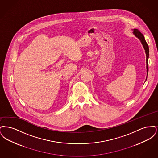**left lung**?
Masks as SVG:
<instances>
[{
	"label": "left lung",
	"instance_id": "left-lung-1",
	"mask_svg": "<svg viewBox=\"0 0 158 158\" xmlns=\"http://www.w3.org/2000/svg\"><path fill=\"white\" fill-rule=\"evenodd\" d=\"M132 30L133 31V34L135 35L136 37L141 42L142 44L143 45V48L145 50V53L146 55V69H147V76L148 74V61L149 59V46L148 45L144 37L143 36V34L140 32V31L138 30L137 29H132ZM147 76L146 78V81L147 80Z\"/></svg>",
	"mask_w": 158,
	"mask_h": 158
}]
</instances>
